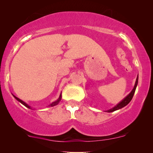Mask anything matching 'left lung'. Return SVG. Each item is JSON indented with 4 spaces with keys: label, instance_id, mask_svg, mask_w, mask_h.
<instances>
[{
    "label": "left lung",
    "instance_id": "8db88e82",
    "mask_svg": "<svg viewBox=\"0 0 153 153\" xmlns=\"http://www.w3.org/2000/svg\"><path fill=\"white\" fill-rule=\"evenodd\" d=\"M138 80H139V75H138L137 77V79H136V82H135V84H134V88L132 89V91L130 92V93L128 95H127L126 97H125L124 99H123L122 101L120 102H119V103L117 104L114 106V107H113L111 108V109H108L107 111H105L106 112H108V113H111V112H113V111H115L116 110H118V109H120V108H122L123 107H124L126 105H127L130 101L132 99L133 96H134V94L135 93V91H136V88H137V84H138Z\"/></svg>",
    "mask_w": 153,
    "mask_h": 153
}]
</instances>
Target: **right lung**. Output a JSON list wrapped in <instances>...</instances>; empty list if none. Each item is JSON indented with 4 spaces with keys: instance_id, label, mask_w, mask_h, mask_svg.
<instances>
[{
    "instance_id": "1",
    "label": "right lung",
    "mask_w": 153,
    "mask_h": 153,
    "mask_svg": "<svg viewBox=\"0 0 153 153\" xmlns=\"http://www.w3.org/2000/svg\"><path fill=\"white\" fill-rule=\"evenodd\" d=\"M14 96V97L15 98V99L17 100V101H19L20 102V103H22L23 105H24L25 106H26L27 108H30V109H32V108H31V106H30L28 105V104H27L26 102H24V101H22V100H20L19 98H18V97H16V96H14V95H12ZM61 98H62V95H61V93H60V96H59V97H58V99L56 100V101H55V102H52L51 104H50L49 105V106H56V105H57V104L59 103L60 102V100H61Z\"/></svg>"
}]
</instances>
